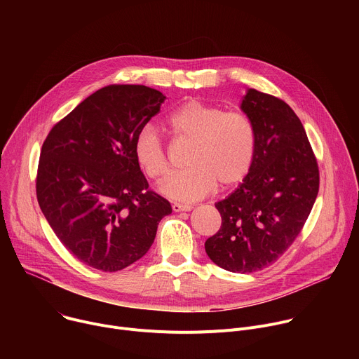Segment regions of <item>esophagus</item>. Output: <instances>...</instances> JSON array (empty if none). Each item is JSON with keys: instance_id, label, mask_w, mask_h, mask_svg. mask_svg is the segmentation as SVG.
Segmentation results:
<instances>
[{"instance_id": "1", "label": "esophagus", "mask_w": 359, "mask_h": 359, "mask_svg": "<svg viewBox=\"0 0 359 359\" xmlns=\"http://www.w3.org/2000/svg\"><path fill=\"white\" fill-rule=\"evenodd\" d=\"M172 209H173V212H189V210H191V206H190V204L173 203L172 204Z\"/></svg>"}]
</instances>
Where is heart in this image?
Wrapping results in <instances>:
<instances>
[{"mask_svg":"<svg viewBox=\"0 0 359 359\" xmlns=\"http://www.w3.org/2000/svg\"><path fill=\"white\" fill-rule=\"evenodd\" d=\"M166 128L175 139L191 142L186 158L189 168L165 182L166 196L194 201L217 184L230 189L248 175L255 156V129L244 112L189 100L168 116ZM133 153L147 179L162 182L170 173L166 144L155 129L139 132Z\"/></svg>","mask_w":359,"mask_h":359,"instance_id":"1","label":"heart"}]
</instances>
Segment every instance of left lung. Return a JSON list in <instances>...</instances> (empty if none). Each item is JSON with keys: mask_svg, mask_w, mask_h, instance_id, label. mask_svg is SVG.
I'll use <instances>...</instances> for the list:
<instances>
[{"mask_svg": "<svg viewBox=\"0 0 359 359\" xmlns=\"http://www.w3.org/2000/svg\"><path fill=\"white\" fill-rule=\"evenodd\" d=\"M241 109L255 129V156L243 183L216 203L220 230L204 248L231 273L276 263L301 233L316 203L320 170L304 126L285 102L248 89Z\"/></svg>", "mask_w": 359, "mask_h": 359, "instance_id": "1", "label": "left lung"}]
</instances>
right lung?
<instances>
[{
	"instance_id": "right-lung-1",
	"label": "right lung",
	"mask_w": 359,
	"mask_h": 359,
	"mask_svg": "<svg viewBox=\"0 0 359 359\" xmlns=\"http://www.w3.org/2000/svg\"><path fill=\"white\" fill-rule=\"evenodd\" d=\"M166 96L108 85L57 122L36 170L39 208L64 247L96 270L119 271L147 252L170 203L149 189L135 139Z\"/></svg>"
}]
</instances>
